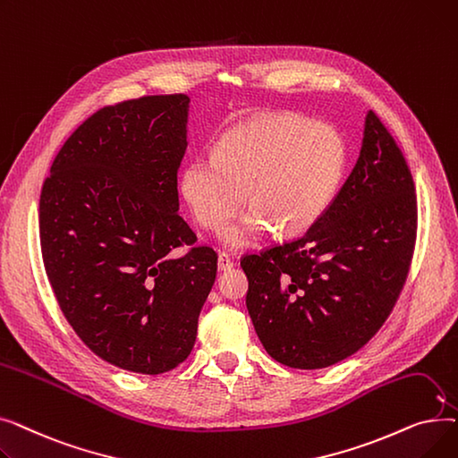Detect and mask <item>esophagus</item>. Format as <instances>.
I'll use <instances>...</instances> for the list:
<instances>
[{
	"label": "esophagus",
	"instance_id": "esophagus-1",
	"mask_svg": "<svg viewBox=\"0 0 458 458\" xmlns=\"http://www.w3.org/2000/svg\"><path fill=\"white\" fill-rule=\"evenodd\" d=\"M216 267H219V271H228L233 267V261L226 252H221L219 261H216Z\"/></svg>",
	"mask_w": 458,
	"mask_h": 458
}]
</instances>
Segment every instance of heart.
I'll return each mask as SVG.
<instances>
[{"instance_id": "heart-1", "label": "heart", "mask_w": 458, "mask_h": 458, "mask_svg": "<svg viewBox=\"0 0 458 458\" xmlns=\"http://www.w3.org/2000/svg\"><path fill=\"white\" fill-rule=\"evenodd\" d=\"M347 150L332 128L273 113L230 130L215 154L192 157L180 176L192 216L221 230L244 201L251 209L221 233L233 250L252 247L280 228L293 235L314 226L330 206L345 173Z\"/></svg>"}]
</instances>
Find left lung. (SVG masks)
I'll list each match as a JSON object with an SVG mask.
<instances>
[{"instance_id": "8db88e82", "label": "left lung", "mask_w": 458, "mask_h": 458, "mask_svg": "<svg viewBox=\"0 0 458 458\" xmlns=\"http://www.w3.org/2000/svg\"><path fill=\"white\" fill-rule=\"evenodd\" d=\"M416 230L411 168L368 111L358 161L321 219L295 242L242 258L261 345L295 369L328 368L362 349L399 299Z\"/></svg>"}]
</instances>
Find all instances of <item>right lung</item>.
Segmentation results:
<instances>
[{
    "instance_id": "obj_1",
    "label": "right lung",
    "mask_w": 458,
    "mask_h": 458,
    "mask_svg": "<svg viewBox=\"0 0 458 458\" xmlns=\"http://www.w3.org/2000/svg\"><path fill=\"white\" fill-rule=\"evenodd\" d=\"M187 114L185 94L102 107L66 139L40 192L44 269L66 321L96 356L142 375L191 354L216 276V252L195 247L178 213Z\"/></svg>"
}]
</instances>
